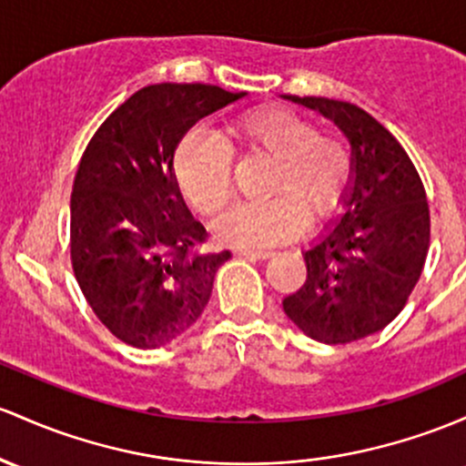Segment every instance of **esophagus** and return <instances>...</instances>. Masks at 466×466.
<instances>
[{
    "mask_svg": "<svg viewBox=\"0 0 466 466\" xmlns=\"http://www.w3.org/2000/svg\"><path fill=\"white\" fill-rule=\"evenodd\" d=\"M237 254H241V257H248V258H272L274 252H263V249H249V248H238Z\"/></svg>",
    "mask_w": 466,
    "mask_h": 466,
    "instance_id": "34e87169",
    "label": "esophagus"
}]
</instances>
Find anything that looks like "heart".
<instances>
[{"mask_svg": "<svg viewBox=\"0 0 466 466\" xmlns=\"http://www.w3.org/2000/svg\"><path fill=\"white\" fill-rule=\"evenodd\" d=\"M225 132L237 152H260L274 158L265 194L272 198L238 203L214 223L223 241L238 245H276L294 238L305 221H329L342 208L354 155L339 132H319L308 115L283 108L243 112L228 121ZM175 181L183 198L198 214H217L234 192L232 155L221 139L192 130L175 150Z\"/></svg>", "mask_w": 466, "mask_h": 466, "instance_id": "1", "label": "heart"}]
</instances>
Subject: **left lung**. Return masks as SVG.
<instances>
[{
	"instance_id": "1",
	"label": "left lung",
	"mask_w": 466,
	"mask_h": 466,
	"mask_svg": "<svg viewBox=\"0 0 466 466\" xmlns=\"http://www.w3.org/2000/svg\"><path fill=\"white\" fill-rule=\"evenodd\" d=\"M323 112L354 152V186L334 229L305 252L308 279L283 300L309 339L345 345L400 314L429 252V206L405 147L370 112L325 96H285Z\"/></svg>"
}]
</instances>
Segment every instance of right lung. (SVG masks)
<instances>
[{
    "label": "right lung",
    "instance_id": "right-lung-1",
    "mask_svg": "<svg viewBox=\"0 0 466 466\" xmlns=\"http://www.w3.org/2000/svg\"><path fill=\"white\" fill-rule=\"evenodd\" d=\"M243 95L208 84L146 86L86 146L70 197V260L96 319L126 345H166L206 309L229 252L206 249L172 161L198 119Z\"/></svg>",
    "mask_w": 466,
    "mask_h": 466
}]
</instances>
